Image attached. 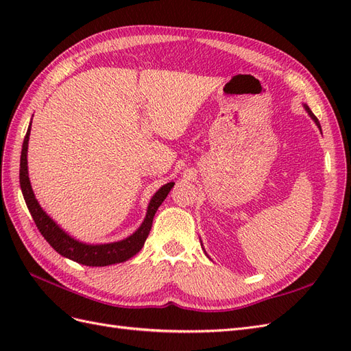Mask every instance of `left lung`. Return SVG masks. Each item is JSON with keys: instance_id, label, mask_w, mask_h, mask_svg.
I'll use <instances>...</instances> for the list:
<instances>
[{"instance_id": "left-lung-1", "label": "left lung", "mask_w": 351, "mask_h": 351, "mask_svg": "<svg viewBox=\"0 0 351 351\" xmlns=\"http://www.w3.org/2000/svg\"><path fill=\"white\" fill-rule=\"evenodd\" d=\"M306 110H307V112H309V114H311V117H312V119L315 120V123L317 124V127H319V129H321V124H319V121H317V119H316V115H315V114H313V112H312V111L309 110V107H306Z\"/></svg>"}]
</instances>
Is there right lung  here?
<instances>
[{"label": "right lung", "mask_w": 351, "mask_h": 351, "mask_svg": "<svg viewBox=\"0 0 351 351\" xmlns=\"http://www.w3.org/2000/svg\"><path fill=\"white\" fill-rule=\"evenodd\" d=\"M29 134H30V125L25 136L23 146H22V156H20V187H22V193L30 215L34 218L35 224L40 234L44 236V239L51 244L52 247H54L56 252L61 254V256H66L74 262L86 265V267H107V265L124 262L127 259H130L132 256H134V254L142 249L147 236H149L155 212L159 208V205L162 204L167 195L169 193V190L173 189L174 183H167L155 193L149 206H147V214L143 224L133 236L117 243L95 244V246L93 244L79 243L74 239H71L70 236H67L66 232L62 231L44 210H42L38 200L35 199L34 190H32L29 176H27L26 156H27Z\"/></svg>", "instance_id": "add662e5"}]
</instances>
